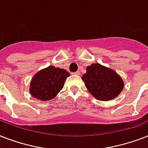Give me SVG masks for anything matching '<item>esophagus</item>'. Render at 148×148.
<instances>
[{"label":"esophagus","mask_w":148,"mask_h":148,"mask_svg":"<svg viewBox=\"0 0 148 148\" xmlns=\"http://www.w3.org/2000/svg\"><path fill=\"white\" fill-rule=\"evenodd\" d=\"M74 74H75V75H80L81 74V73H80V71H77V72H74V73H73Z\"/></svg>","instance_id":"obj_1"}]
</instances>
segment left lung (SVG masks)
Wrapping results in <instances>:
<instances>
[{
	"label": "left lung",
	"instance_id": "1",
	"mask_svg": "<svg viewBox=\"0 0 148 148\" xmlns=\"http://www.w3.org/2000/svg\"><path fill=\"white\" fill-rule=\"evenodd\" d=\"M86 71L81 79L88 91L97 100H112L117 97L124 88L121 77L110 68L96 63L88 66Z\"/></svg>",
	"mask_w": 148,
	"mask_h": 148
}]
</instances>
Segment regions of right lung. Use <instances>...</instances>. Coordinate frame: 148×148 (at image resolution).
Instances as JSON below:
<instances>
[{
  "label": "right lung",
  "instance_id": "obj_1",
  "mask_svg": "<svg viewBox=\"0 0 148 148\" xmlns=\"http://www.w3.org/2000/svg\"><path fill=\"white\" fill-rule=\"evenodd\" d=\"M70 74L64 69L49 66L40 70L33 77L30 84L32 97L40 101H49L60 92Z\"/></svg>",
  "mask_w": 148,
  "mask_h": 148
}]
</instances>
